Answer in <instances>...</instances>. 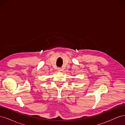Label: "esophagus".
Wrapping results in <instances>:
<instances>
[{
	"label": "esophagus",
	"mask_w": 125,
	"mask_h": 125,
	"mask_svg": "<svg viewBox=\"0 0 125 125\" xmlns=\"http://www.w3.org/2000/svg\"><path fill=\"white\" fill-rule=\"evenodd\" d=\"M62 70V68H58V71H61Z\"/></svg>",
	"instance_id": "34e87169"
}]
</instances>
